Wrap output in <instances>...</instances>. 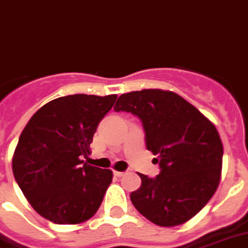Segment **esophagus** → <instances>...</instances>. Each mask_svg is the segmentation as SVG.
Wrapping results in <instances>:
<instances>
[{
	"mask_svg": "<svg viewBox=\"0 0 248 248\" xmlns=\"http://www.w3.org/2000/svg\"><path fill=\"white\" fill-rule=\"evenodd\" d=\"M113 174H115V176L116 177H122V176H124V171H113Z\"/></svg>",
	"mask_w": 248,
	"mask_h": 248,
	"instance_id": "1",
	"label": "esophagus"
}]
</instances>
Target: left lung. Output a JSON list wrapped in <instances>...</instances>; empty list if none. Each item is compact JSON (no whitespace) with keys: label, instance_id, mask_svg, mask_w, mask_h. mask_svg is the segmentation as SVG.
<instances>
[{"label":"left lung","instance_id":"obj_1","mask_svg":"<svg viewBox=\"0 0 248 248\" xmlns=\"http://www.w3.org/2000/svg\"><path fill=\"white\" fill-rule=\"evenodd\" d=\"M113 109L141 120L146 149L160 165L155 178L139 174L133 206L162 227L191 219L219 185L223 145L216 125L180 95L155 88L123 93Z\"/></svg>","mask_w":248,"mask_h":248}]
</instances>
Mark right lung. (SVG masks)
I'll return each instance as SVG.
<instances>
[{"label": "right lung", "instance_id": "add662e5", "mask_svg": "<svg viewBox=\"0 0 248 248\" xmlns=\"http://www.w3.org/2000/svg\"><path fill=\"white\" fill-rule=\"evenodd\" d=\"M116 95H68L41 107L18 140L13 174L39 216L58 225L90 219L102 205L112 170L88 165L90 144Z\"/></svg>", "mask_w": 248, "mask_h": 248}]
</instances>
